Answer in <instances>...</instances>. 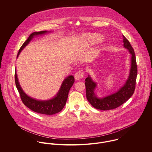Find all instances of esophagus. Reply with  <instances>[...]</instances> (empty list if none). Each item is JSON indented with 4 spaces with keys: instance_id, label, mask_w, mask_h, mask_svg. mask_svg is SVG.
<instances>
[{
    "instance_id": "esophagus-1",
    "label": "esophagus",
    "mask_w": 152,
    "mask_h": 152,
    "mask_svg": "<svg viewBox=\"0 0 152 152\" xmlns=\"http://www.w3.org/2000/svg\"><path fill=\"white\" fill-rule=\"evenodd\" d=\"M83 76H84L83 71V70H80L75 74V79L76 80H79L81 79L83 77Z\"/></svg>"
}]
</instances>
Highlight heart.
Segmentation results:
<instances>
[{"mask_svg": "<svg viewBox=\"0 0 152 152\" xmlns=\"http://www.w3.org/2000/svg\"><path fill=\"white\" fill-rule=\"evenodd\" d=\"M102 36L96 33L90 34L86 37V40L89 42V43L91 44L99 43L102 41Z\"/></svg>", "mask_w": 152, "mask_h": 152, "instance_id": "obj_1", "label": "heart"}]
</instances>
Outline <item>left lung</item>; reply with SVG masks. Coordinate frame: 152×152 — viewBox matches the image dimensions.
<instances>
[{
  "mask_svg": "<svg viewBox=\"0 0 152 152\" xmlns=\"http://www.w3.org/2000/svg\"><path fill=\"white\" fill-rule=\"evenodd\" d=\"M124 46L128 50L131 54L129 75L125 84L116 92L103 98H98L95 94V89L97 87L96 83L94 82L89 75L86 79V95L88 101L95 108L107 110L116 108L128 101L135 89L136 80L137 74V68L136 57L133 48L130 45L128 40L123 36Z\"/></svg>",
  "mask_w": 152,
  "mask_h": 152,
  "instance_id": "left-lung-1",
  "label": "left lung"
}]
</instances>
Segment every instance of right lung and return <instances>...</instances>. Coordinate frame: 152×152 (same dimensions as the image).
Returning <instances> with one entry per match:
<instances>
[{
  "label": "right lung",
  "instance_id": "add662e5",
  "mask_svg": "<svg viewBox=\"0 0 152 152\" xmlns=\"http://www.w3.org/2000/svg\"><path fill=\"white\" fill-rule=\"evenodd\" d=\"M48 32V31H41L31 33L28 38L27 39V40L20 47L18 52L17 58L18 57L22 50L30 43V42L34 36L44 34ZM74 83V77L72 75H69L64 79V80L62 83V84L58 93L54 98L48 100H37L28 96L23 91L19 83L16 71H15V83L17 89L20 95L23 103L27 108L30 109L33 111L44 115H54L60 112L63 109L66 104L69 91L72 86Z\"/></svg>",
  "mask_w": 152,
  "mask_h": 152
}]
</instances>
